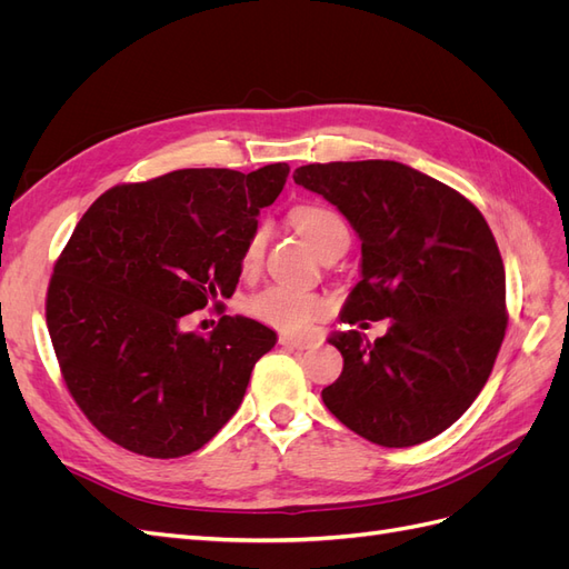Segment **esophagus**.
<instances>
[{
  "mask_svg": "<svg viewBox=\"0 0 569 569\" xmlns=\"http://www.w3.org/2000/svg\"><path fill=\"white\" fill-rule=\"evenodd\" d=\"M280 343L284 349H311L313 347V339L311 337H291V335H280Z\"/></svg>",
  "mask_w": 569,
  "mask_h": 569,
  "instance_id": "esophagus-1",
  "label": "esophagus"
}]
</instances>
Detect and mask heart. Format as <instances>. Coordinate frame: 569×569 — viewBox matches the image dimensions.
I'll return each instance as SVG.
<instances>
[{
  "label": "heart",
  "mask_w": 569,
  "mask_h": 569,
  "mask_svg": "<svg viewBox=\"0 0 569 569\" xmlns=\"http://www.w3.org/2000/svg\"><path fill=\"white\" fill-rule=\"evenodd\" d=\"M291 220L299 228V232L308 239L316 251H320L325 244L337 242V239H349V228L343 218L325 203H299L291 211ZM266 247V226L253 228L249 234L244 251H242V268L244 272H253L261 263ZM247 311L274 330L282 332H303L311 327L318 318L327 313V301L316 295V291L278 282L258 291L247 301Z\"/></svg>",
  "instance_id": "obj_1"
}]
</instances>
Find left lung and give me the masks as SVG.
<instances>
[{
  "label": "left lung",
  "mask_w": 569,
  "mask_h": 569,
  "mask_svg": "<svg viewBox=\"0 0 569 569\" xmlns=\"http://www.w3.org/2000/svg\"><path fill=\"white\" fill-rule=\"evenodd\" d=\"M295 182L335 203L360 237L363 278L341 322L391 320L375 341L358 330L330 337L343 370L322 389L325 406L387 449L441 435L487 385L508 327L503 258L485 216L396 161L308 163Z\"/></svg>",
  "instance_id": "left-lung-1"
}]
</instances>
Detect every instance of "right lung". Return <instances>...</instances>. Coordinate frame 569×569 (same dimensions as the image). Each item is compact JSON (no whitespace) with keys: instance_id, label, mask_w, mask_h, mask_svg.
<instances>
[{"instance_id":"obj_1","label":"right lung","mask_w":569,"mask_h":569,"mask_svg":"<svg viewBox=\"0 0 569 569\" xmlns=\"http://www.w3.org/2000/svg\"><path fill=\"white\" fill-rule=\"evenodd\" d=\"M287 163L182 168L116 184L80 218L47 289V327L73 401L101 435L147 458L209 443L242 403L278 335L244 316L184 322L230 299L258 213Z\"/></svg>"}]
</instances>
